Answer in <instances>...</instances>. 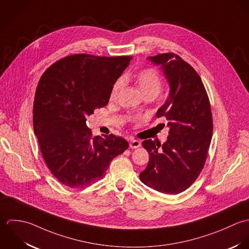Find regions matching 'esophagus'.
<instances>
[{
  "label": "esophagus",
  "mask_w": 249,
  "mask_h": 249,
  "mask_svg": "<svg viewBox=\"0 0 249 249\" xmlns=\"http://www.w3.org/2000/svg\"><path fill=\"white\" fill-rule=\"evenodd\" d=\"M129 145H130V148L136 149V148H139V147L141 146V142H140L139 141H137V140H132V141L130 142Z\"/></svg>",
  "instance_id": "esophagus-1"
}]
</instances>
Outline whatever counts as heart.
Wrapping results in <instances>:
<instances>
[{"mask_svg": "<svg viewBox=\"0 0 249 249\" xmlns=\"http://www.w3.org/2000/svg\"><path fill=\"white\" fill-rule=\"evenodd\" d=\"M135 82L142 94L147 95H157L161 89V78L159 72L154 68H144L139 71L135 77ZM123 88V80H117L111 88L109 98L115 100L117 98L119 92Z\"/></svg>", "mask_w": 249, "mask_h": 249, "instance_id": "heart-1", "label": "heart"}]
</instances>
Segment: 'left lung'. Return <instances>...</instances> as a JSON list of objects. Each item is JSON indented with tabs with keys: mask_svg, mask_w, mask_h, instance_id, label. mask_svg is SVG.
<instances>
[{
	"mask_svg": "<svg viewBox=\"0 0 249 249\" xmlns=\"http://www.w3.org/2000/svg\"><path fill=\"white\" fill-rule=\"evenodd\" d=\"M149 59L161 65L169 83V96L157 111L158 118L168 121L169 136L162 145L142 142L150 157L140 179L160 193L177 195L194 184L204 167L213 136L210 100L198 73L181 56L164 53Z\"/></svg>",
	"mask_w": 249,
	"mask_h": 249,
	"instance_id": "1",
	"label": "left lung"
}]
</instances>
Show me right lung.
I'll use <instances>...</instances> for the list:
<instances>
[{"instance_id":"add662e5","label":"right lung","mask_w":249,"mask_h":249,"mask_svg":"<svg viewBox=\"0 0 249 249\" xmlns=\"http://www.w3.org/2000/svg\"><path fill=\"white\" fill-rule=\"evenodd\" d=\"M131 59L76 53L42 74L34 101V131L45 163L62 185L78 189L99 180L112 159L129 147L121 137H92L87 116L107 105Z\"/></svg>"}]
</instances>
